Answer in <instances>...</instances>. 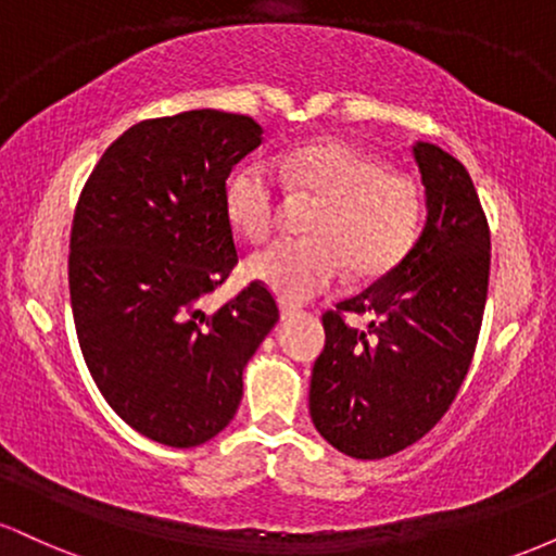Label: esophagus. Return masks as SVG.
<instances>
[{"instance_id":"34e87169","label":"esophagus","mask_w":556,"mask_h":556,"mask_svg":"<svg viewBox=\"0 0 556 556\" xmlns=\"http://www.w3.org/2000/svg\"><path fill=\"white\" fill-rule=\"evenodd\" d=\"M279 316H282V321H290V318H295V316H300V308H295V305H290V303H279Z\"/></svg>"}]
</instances>
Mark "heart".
Segmentation results:
<instances>
[{
  "label": "heart",
  "mask_w": 556,
  "mask_h": 556,
  "mask_svg": "<svg viewBox=\"0 0 556 556\" xmlns=\"http://www.w3.org/2000/svg\"><path fill=\"white\" fill-rule=\"evenodd\" d=\"M292 190L321 201L308 240H282L245 261V274L290 303L321 295L344 271L358 279L387 274L410 251L420 222L413 177L342 140H314L279 159ZM225 212L235 232L264 240L277 225L279 185L266 162H248L227 180Z\"/></svg>",
  "instance_id": "obj_1"
}]
</instances>
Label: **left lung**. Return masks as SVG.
I'll use <instances>...</instances> for the list:
<instances>
[{
	"mask_svg": "<svg viewBox=\"0 0 556 556\" xmlns=\"http://www.w3.org/2000/svg\"><path fill=\"white\" fill-rule=\"evenodd\" d=\"M426 193L418 240L379 282L321 318L327 344L311 374L316 431L342 455L381 460L450 410L481 331L491 240L468 169L433 143H413ZM344 313L368 315L363 330Z\"/></svg>",
	"mask_w": 556,
	"mask_h": 556,
	"instance_id": "8db88e82",
	"label": "left lung"
}]
</instances>
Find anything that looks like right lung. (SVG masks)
Here are the masks:
<instances>
[{"label": "right lung", "instance_id": "right-lung-1", "mask_svg": "<svg viewBox=\"0 0 556 556\" xmlns=\"http://www.w3.org/2000/svg\"><path fill=\"white\" fill-rule=\"evenodd\" d=\"M245 114L190 110L125 130L83 188L70 235V303L96 387L159 444L198 446L238 413L242 368L279 321L253 282L201 308L238 264L225 180L261 146Z\"/></svg>", "mask_w": 556, "mask_h": 556}]
</instances>
